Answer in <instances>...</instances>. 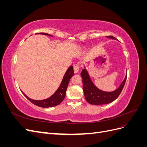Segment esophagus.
<instances>
[{
	"mask_svg": "<svg viewBox=\"0 0 147 147\" xmlns=\"http://www.w3.org/2000/svg\"><path fill=\"white\" fill-rule=\"evenodd\" d=\"M79 69H80V65L78 64H76L74 67V72L75 74H77L79 72Z\"/></svg>",
	"mask_w": 147,
	"mask_h": 147,
	"instance_id": "34e87169",
	"label": "esophagus"
}]
</instances>
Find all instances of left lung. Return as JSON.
Returning <instances> with one entry per match:
<instances>
[{
    "instance_id": "8db88e82",
    "label": "left lung",
    "mask_w": 147,
    "mask_h": 147,
    "mask_svg": "<svg viewBox=\"0 0 147 147\" xmlns=\"http://www.w3.org/2000/svg\"><path fill=\"white\" fill-rule=\"evenodd\" d=\"M107 37L116 40L115 37L113 36H107ZM81 76L83 81L84 97L88 103L92 105L107 104L114 101L121 92L127 78L126 74L125 78L118 89L112 92H106L99 90L94 85L85 68L82 70Z\"/></svg>"
}]
</instances>
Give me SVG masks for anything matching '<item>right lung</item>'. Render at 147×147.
Wrapping results in <instances>:
<instances>
[{
  "mask_svg": "<svg viewBox=\"0 0 147 147\" xmlns=\"http://www.w3.org/2000/svg\"><path fill=\"white\" fill-rule=\"evenodd\" d=\"M36 34L47 35H49V36L53 37V35H50L47 33H43V32L37 33ZM74 75V68H73V66L71 65L69 67V68L67 69V70L66 71L65 75H64L63 80H62V82L58 89H57V91L54 93V94L48 99H44V100H34L28 97L23 91H22V92L23 93L24 96L29 101H30L32 104H34V105L40 107H43V108L52 107L56 106L57 105H59V104H61V102L63 101L64 97L65 96L66 90L68 86V84L69 83L70 78H72V77Z\"/></svg>",
  "mask_w": 147,
  "mask_h": 147,
  "instance_id": "right-lung-1",
  "label": "right lung"
}]
</instances>
